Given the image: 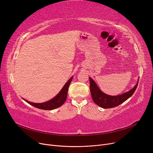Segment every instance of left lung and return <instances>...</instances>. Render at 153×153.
Returning <instances> with one entry per match:
<instances>
[{"label":"left lung","mask_w":153,"mask_h":153,"mask_svg":"<svg viewBox=\"0 0 153 153\" xmlns=\"http://www.w3.org/2000/svg\"><path fill=\"white\" fill-rule=\"evenodd\" d=\"M89 81L92 98L95 103L103 108H110L120 105L128 98H130L137 88L139 80L133 89L126 93L117 96H110L104 94L99 89L95 82L91 77H89Z\"/></svg>","instance_id":"obj_1"}]
</instances>
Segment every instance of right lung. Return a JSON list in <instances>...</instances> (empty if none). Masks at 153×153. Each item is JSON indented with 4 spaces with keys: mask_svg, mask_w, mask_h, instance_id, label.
Masks as SVG:
<instances>
[{
    "mask_svg": "<svg viewBox=\"0 0 153 153\" xmlns=\"http://www.w3.org/2000/svg\"><path fill=\"white\" fill-rule=\"evenodd\" d=\"M72 77L70 78L69 81L66 83V84L64 85L61 91L59 92V93L55 97L52 99L51 100L44 102V103H33V102H30L24 99L27 103H28L30 105H33V107L39 108V109H43L46 110H51L55 109L56 108H58L62 105L64 103L66 102L67 99V95H68V88L69 86L72 81Z\"/></svg>",
    "mask_w": 153,
    "mask_h": 153,
    "instance_id": "1",
    "label": "right lung"
}]
</instances>
